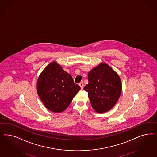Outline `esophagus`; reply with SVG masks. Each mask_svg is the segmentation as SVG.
Instances as JSON below:
<instances>
[{
    "label": "esophagus",
    "mask_w": 157,
    "mask_h": 157,
    "mask_svg": "<svg viewBox=\"0 0 157 157\" xmlns=\"http://www.w3.org/2000/svg\"><path fill=\"white\" fill-rule=\"evenodd\" d=\"M79 85V86L81 87V89H83V87H84V85H83V83H80Z\"/></svg>",
    "instance_id": "esophagus-1"
}]
</instances>
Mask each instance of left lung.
Segmentation results:
<instances>
[{
  "label": "left lung",
  "mask_w": 157,
  "mask_h": 157,
  "mask_svg": "<svg viewBox=\"0 0 157 157\" xmlns=\"http://www.w3.org/2000/svg\"><path fill=\"white\" fill-rule=\"evenodd\" d=\"M89 83L83 88L93 109L103 114L113 108L122 91L119 75L107 64L101 63L88 73Z\"/></svg>",
  "instance_id": "8db88e82"
}]
</instances>
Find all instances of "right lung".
<instances>
[{
  "label": "right lung",
  "instance_id": "add662e5",
  "mask_svg": "<svg viewBox=\"0 0 157 157\" xmlns=\"http://www.w3.org/2000/svg\"><path fill=\"white\" fill-rule=\"evenodd\" d=\"M37 93L44 105L54 113L64 111L81 89L72 76L56 61L47 65L39 76Z\"/></svg>",
  "mask_w": 157,
  "mask_h": 157
}]
</instances>
